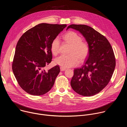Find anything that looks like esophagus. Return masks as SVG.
I'll list each match as a JSON object with an SVG mask.
<instances>
[{"instance_id": "1", "label": "esophagus", "mask_w": 127, "mask_h": 127, "mask_svg": "<svg viewBox=\"0 0 127 127\" xmlns=\"http://www.w3.org/2000/svg\"><path fill=\"white\" fill-rule=\"evenodd\" d=\"M66 70V69L65 68H63V67H60V70L61 71H65Z\"/></svg>"}]
</instances>
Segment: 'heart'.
I'll use <instances>...</instances> for the list:
<instances>
[{
	"instance_id": "heart-1",
	"label": "heart",
	"mask_w": 127,
	"mask_h": 127,
	"mask_svg": "<svg viewBox=\"0 0 127 127\" xmlns=\"http://www.w3.org/2000/svg\"><path fill=\"white\" fill-rule=\"evenodd\" d=\"M65 42L71 45L69 53L68 55H62L56 58L54 63L63 68H69L77 66L79 61H83L87 57L89 48L88 44L82 41L80 36L76 32H69L63 37ZM51 50L52 54L56 55L59 52L60 42L58 38H55L52 41L51 45Z\"/></svg>"
}]
</instances>
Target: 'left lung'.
I'll use <instances>...</instances> for the list:
<instances>
[{
  "label": "left lung",
  "instance_id": "8db88e82",
  "mask_svg": "<svg viewBox=\"0 0 127 127\" xmlns=\"http://www.w3.org/2000/svg\"><path fill=\"white\" fill-rule=\"evenodd\" d=\"M69 28L79 31L85 38L89 48L88 59L80 68L74 70L70 82L74 91L80 95L93 96L110 82L116 66L113 48L104 35L84 25H71Z\"/></svg>",
  "mask_w": 127,
  "mask_h": 127
}]
</instances>
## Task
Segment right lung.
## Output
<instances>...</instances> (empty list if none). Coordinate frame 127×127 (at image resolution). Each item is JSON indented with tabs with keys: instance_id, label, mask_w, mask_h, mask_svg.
Instances as JSON below:
<instances>
[{
	"instance_id": "obj_1",
	"label": "right lung",
	"mask_w": 127,
	"mask_h": 127,
	"mask_svg": "<svg viewBox=\"0 0 127 127\" xmlns=\"http://www.w3.org/2000/svg\"><path fill=\"white\" fill-rule=\"evenodd\" d=\"M66 25L40 24L26 32L18 41L12 64L15 77L29 94L42 95L53 87L60 71L58 65L49 70L52 61V41Z\"/></svg>"
}]
</instances>
